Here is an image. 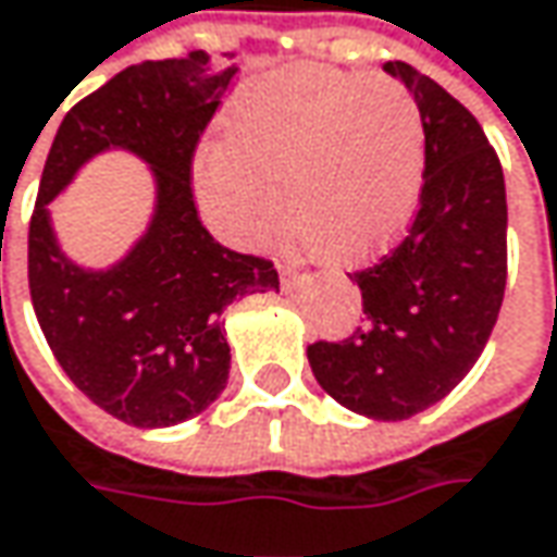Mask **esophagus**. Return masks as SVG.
<instances>
[{
	"label": "esophagus",
	"mask_w": 557,
	"mask_h": 557,
	"mask_svg": "<svg viewBox=\"0 0 557 557\" xmlns=\"http://www.w3.org/2000/svg\"><path fill=\"white\" fill-rule=\"evenodd\" d=\"M294 278H297V272L292 265H282V282H294Z\"/></svg>",
	"instance_id": "1"
}]
</instances>
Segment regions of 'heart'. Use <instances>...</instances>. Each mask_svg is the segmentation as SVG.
<instances>
[{
	"mask_svg": "<svg viewBox=\"0 0 557 557\" xmlns=\"http://www.w3.org/2000/svg\"><path fill=\"white\" fill-rule=\"evenodd\" d=\"M222 131L225 144H209L197 162V200L232 244H263L282 203L313 257L363 263L401 235L417 209L423 119L388 77L282 71L244 90Z\"/></svg>",
	"mask_w": 557,
	"mask_h": 557,
	"instance_id": "obj_1",
	"label": "heart"
}]
</instances>
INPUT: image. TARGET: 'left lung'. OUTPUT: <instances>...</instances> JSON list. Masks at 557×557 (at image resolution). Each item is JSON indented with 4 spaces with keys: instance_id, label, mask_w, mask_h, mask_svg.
<instances>
[{
    "instance_id": "1",
    "label": "left lung",
    "mask_w": 557,
    "mask_h": 557,
    "mask_svg": "<svg viewBox=\"0 0 557 557\" xmlns=\"http://www.w3.org/2000/svg\"><path fill=\"white\" fill-rule=\"evenodd\" d=\"M413 94L426 169L413 225L379 263L350 275L367 320L345 342L307 348L322 388L370 420H407L473 370L508 278L505 175L480 122L432 77L385 62Z\"/></svg>"
}]
</instances>
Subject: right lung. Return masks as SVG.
<instances>
[{
    "instance_id": "right-lung-1",
    "label": "right lung",
    "mask_w": 557,
    "mask_h": 557,
    "mask_svg": "<svg viewBox=\"0 0 557 557\" xmlns=\"http://www.w3.org/2000/svg\"><path fill=\"white\" fill-rule=\"evenodd\" d=\"M235 74L203 49L119 71L71 106L42 165L27 235L34 313L65 375L127 426H175L207 410L232 367L222 310L278 292L275 265L222 247L194 203L190 159ZM106 149L151 165L157 207L119 264L84 270L61 253L48 203Z\"/></svg>"
}]
</instances>
